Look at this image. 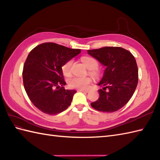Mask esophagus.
<instances>
[{"label": "esophagus", "mask_w": 160, "mask_h": 160, "mask_svg": "<svg viewBox=\"0 0 160 160\" xmlns=\"http://www.w3.org/2000/svg\"><path fill=\"white\" fill-rule=\"evenodd\" d=\"M78 91H81V92H84V93H88L89 91L88 90H84V89H79Z\"/></svg>", "instance_id": "34e87169"}]
</instances>
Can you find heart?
Here are the masks:
<instances>
[{"label":"heart","mask_w":160,"mask_h":160,"mask_svg":"<svg viewBox=\"0 0 160 160\" xmlns=\"http://www.w3.org/2000/svg\"><path fill=\"white\" fill-rule=\"evenodd\" d=\"M87 68L89 69V73L94 77L95 78H99L101 76L99 71L97 69L99 67V62L96 59L91 57H83L81 58ZM73 60L69 59L62 64L61 67V71L66 77H69L71 75V67ZM92 82V79L90 77H72L67 80V83L69 88L72 89H87L90 86Z\"/></svg>","instance_id":"b5f03b06"}]
</instances>
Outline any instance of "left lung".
<instances>
[{"label": "left lung", "instance_id": "obj_1", "mask_svg": "<svg viewBox=\"0 0 160 160\" xmlns=\"http://www.w3.org/2000/svg\"><path fill=\"white\" fill-rule=\"evenodd\" d=\"M89 54L106 67L98 85L99 98L91 107L102 112L118 111L132 98L138 83V69L134 56L119 47L88 50Z\"/></svg>", "mask_w": 160, "mask_h": 160}]
</instances>
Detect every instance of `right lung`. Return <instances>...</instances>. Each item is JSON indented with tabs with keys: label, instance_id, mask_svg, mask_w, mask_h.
<instances>
[{
	"label": "right lung",
	"instance_id": "right-lung-1",
	"mask_svg": "<svg viewBox=\"0 0 160 160\" xmlns=\"http://www.w3.org/2000/svg\"><path fill=\"white\" fill-rule=\"evenodd\" d=\"M81 52V49L45 42L31 51L24 64L22 79L28 98L44 113L56 115L71 105L75 90H66L62 64Z\"/></svg>",
	"mask_w": 160,
	"mask_h": 160
}]
</instances>
